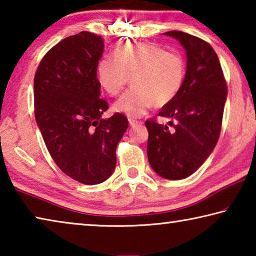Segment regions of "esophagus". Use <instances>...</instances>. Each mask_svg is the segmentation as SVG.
Listing matches in <instances>:
<instances>
[{"mask_svg": "<svg viewBox=\"0 0 256 256\" xmlns=\"http://www.w3.org/2000/svg\"><path fill=\"white\" fill-rule=\"evenodd\" d=\"M128 123H130V125H131V126H136V125L141 124V122H138V120H131V118L128 120Z\"/></svg>", "mask_w": 256, "mask_h": 256, "instance_id": "esophagus-1", "label": "esophagus"}]
</instances>
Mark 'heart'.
Returning <instances> with one entry per match:
<instances>
[{
	"label": "heart",
	"mask_w": 256,
	"mask_h": 256,
	"mask_svg": "<svg viewBox=\"0 0 256 256\" xmlns=\"http://www.w3.org/2000/svg\"><path fill=\"white\" fill-rule=\"evenodd\" d=\"M97 80L110 96L118 94L128 78L132 88L112 105V110L138 118L154 105L166 106L184 84L186 64L177 52H168L150 42H126L114 50V60H98Z\"/></svg>",
	"instance_id": "heart-1"
}]
</instances>
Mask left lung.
I'll list each match as a JSON object with an SVG mask.
<instances>
[{"label": "left lung", "mask_w": 256, "mask_h": 256, "mask_svg": "<svg viewBox=\"0 0 256 256\" xmlns=\"http://www.w3.org/2000/svg\"><path fill=\"white\" fill-rule=\"evenodd\" d=\"M164 34L184 47L186 74L180 92L159 112L170 118L168 124L146 122V152L159 176L178 180L198 170L214 151L222 130L227 84L218 56L206 42L177 30Z\"/></svg>", "instance_id": "left-lung-1"}]
</instances>
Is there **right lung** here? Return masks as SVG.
Listing matches in <instances>:
<instances>
[{"instance_id": "obj_1", "label": "right lung", "mask_w": 256, "mask_h": 256, "mask_svg": "<svg viewBox=\"0 0 256 256\" xmlns=\"http://www.w3.org/2000/svg\"><path fill=\"white\" fill-rule=\"evenodd\" d=\"M104 40L88 32L64 38L40 60L34 81V118L47 150L64 174L86 185L105 182L128 126L116 112L102 118L97 64Z\"/></svg>"}]
</instances>
